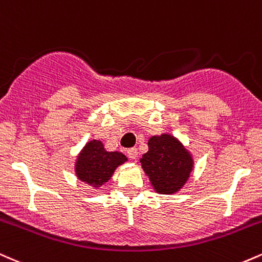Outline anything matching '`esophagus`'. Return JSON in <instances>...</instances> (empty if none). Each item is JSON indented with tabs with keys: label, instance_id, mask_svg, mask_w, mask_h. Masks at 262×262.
Returning a JSON list of instances; mask_svg holds the SVG:
<instances>
[{
	"label": "esophagus",
	"instance_id": "1",
	"mask_svg": "<svg viewBox=\"0 0 262 262\" xmlns=\"http://www.w3.org/2000/svg\"><path fill=\"white\" fill-rule=\"evenodd\" d=\"M128 156L132 159V160H135L138 158V150L137 148H130L128 150Z\"/></svg>",
	"mask_w": 262,
	"mask_h": 262
}]
</instances>
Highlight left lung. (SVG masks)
<instances>
[{
    "instance_id": "left-lung-1",
    "label": "left lung",
    "mask_w": 262,
    "mask_h": 262,
    "mask_svg": "<svg viewBox=\"0 0 262 262\" xmlns=\"http://www.w3.org/2000/svg\"><path fill=\"white\" fill-rule=\"evenodd\" d=\"M149 150L140 159L152 188L160 194L179 192L191 176L193 158L177 138L171 134L154 135L148 141Z\"/></svg>"
}]
</instances>
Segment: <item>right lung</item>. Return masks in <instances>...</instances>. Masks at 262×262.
Here are the masks:
<instances>
[{
    "label": "right lung",
    "mask_w": 262,
    "mask_h": 262,
    "mask_svg": "<svg viewBox=\"0 0 262 262\" xmlns=\"http://www.w3.org/2000/svg\"><path fill=\"white\" fill-rule=\"evenodd\" d=\"M119 151H107L101 140H90L75 161V172L80 181L93 188H100L111 180L119 165L127 161Z\"/></svg>",
    "instance_id": "add662e5"
}]
</instances>
